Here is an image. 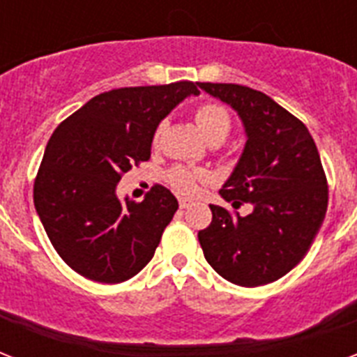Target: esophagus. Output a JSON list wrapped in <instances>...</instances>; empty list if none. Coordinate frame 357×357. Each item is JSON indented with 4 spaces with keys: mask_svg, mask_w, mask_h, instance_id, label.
Segmentation results:
<instances>
[{
    "mask_svg": "<svg viewBox=\"0 0 357 357\" xmlns=\"http://www.w3.org/2000/svg\"><path fill=\"white\" fill-rule=\"evenodd\" d=\"M189 206H190V200H187V198H179V207H181V209H187Z\"/></svg>",
    "mask_w": 357,
    "mask_h": 357,
    "instance_id": "1",
    "label": "esophagus"
}]
</instances>
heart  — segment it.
<instances>
[{
	"label": "heart",
	"mask_w": 357,
	"mask_h": 357,
	"mask_svg": "<svg viewBox=\"0 0 357 357\" xmlns=\"http://www.w3.org/2000/svg\"><path fill=\"white\" fill-rule=\"evenodd\" d=\"M195 122L196 128L200 129V133L206 137L211 144H218L222 142L226 137L231 131V116L226 111V107H222L220 103L215 102H206L198 105L195 111ZM162 131V126H159L155 131V137L153 140H159ZM168 183L172 185L174 189L181 192V195L195 196L198 190H200L202 183L207 179V174L200 168H190L183 167V165H176L168 170L167 174Z\"/></svg>",
	"instance_id": "heart-1"
}]
</instances>
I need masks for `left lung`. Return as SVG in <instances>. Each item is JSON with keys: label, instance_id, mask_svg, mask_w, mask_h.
<instances>
[{"label": "left lung", "instance_id": "1", "mask_svg": "<svg viewBox=\"0 0 357 357\" xmlns=\"http://www.w3.org/2000/svg\"><path fill=\"white\" fill-rule=\"evenodd\" d=\"M198 85L243 120L248 140L220 196L235 209L254 207L241 217L209 206L211 224L198 231L204 255L241 287L276 282L304 259L326 217L328 181L315 140L263 92L234 83Z\"/></svg>", "mask_w": 357, "mask_h": 357}]
</instances>
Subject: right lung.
<instances>
[{
  "label": "right lung",
  "instance_id": "add662e5",
  "mask_svg": "<svg viewBox=\"0 0 357 357\" xmlns=\"http://www.w3.org/2000/svg\"><path fill=\"white\" fill-rule=\"evenodd\" d=\"M198 83L126 86L98 94L47 140L33 200L61 259L100 283L126 282L155 254L176 196L153 185L142 202L116 196L131 167L148 161L155 129Z\"/></svg>",
  "mask_w": 357,
  "mask_h": 357
}]
</instances>
